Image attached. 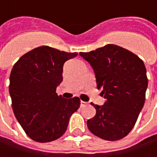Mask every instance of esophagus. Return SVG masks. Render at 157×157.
Returning <instances> with one entry per match:
<instances>
[{
  "label": "esophagus",
  "instance_id": "34e87169",
  "mask_svg": "<svg viewBox=\"0 0 157 157\" xmlns=\"http://www.w3.org/2000/svg\"><path fill=\"white\" fill-rule=\"evenodd\" d=\"M87 104V102H85V101H80V105H81V106H85V105Z\"/></svg>",
  "mask_w": 157,
  "mask_h": 157
}]
</instances>
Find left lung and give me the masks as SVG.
I'll list each match as a JSON object with an SVG mask.
<instances>
[{"mask_svg": "<svg viewBox=\"0 0 157 157\" xmlns=\"http://www.w3.org/2000/svg\"><path fill=\"white\" fill-rule=\"evenodd\" d=\"M94 69L97 88L105 99L94 105L96 114L87 121L88 129L106 141H117L128 135L142 111L148 87L146 67L142 59L114 44L80 52Z\"/></svg>", "mask_w": 157, "mask_h": 157, "instance_id": "obj_1", "label": "left lung"}]
</instances>
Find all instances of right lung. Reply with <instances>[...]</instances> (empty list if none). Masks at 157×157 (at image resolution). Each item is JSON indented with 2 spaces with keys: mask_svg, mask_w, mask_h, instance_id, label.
<instances>
[{
  "mask_svg": "<svg viewBox=\"0 0 157 157\" xmlns=\"http://www.w3.org/2000/svg\"><path fill=\"white\" fill-rule=\"evenodd\" d=\"M77 55L41 46L20 57L11 71L13 111L25 133L36 142H49L61 137L71 115L80 106L78 97L64 99L56 93L63 81V63Z\"/></svg>",
  "mask_w": 157,
  "mask_h": 157,
  "instance_id": "obj_1",
  "label": "right lung"
}]
</instances>
